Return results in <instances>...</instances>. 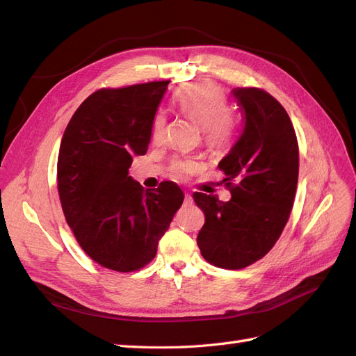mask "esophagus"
<instances>
[{"instance_id": "1", "label": "esophagus", "mask_w": 356, "mask_h": 356, "mask_svg": "<svg viewBox=\"0 0 356 356\" xmlns=\"http://www.w3.org/2000/svg\"><path fill=\"white\" fill-rule=\"evenodd\" d=\"M184 203L186 204H191L193 203V197L188 195V193H186V197H184Z\"/></svg>"}]
</instances>
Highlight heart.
Wrapping results in <instances>:
<instances>
[{
  "label": "heart",
  "mask_w": 356,
  "mask_h": 356,
  "mask_svg": "<svg viewBox=\"0 0 356 356\" xmlns=\"http://www.w3.org/2000/svg\"><path fill=\"white\" fill-rule=\"evenodd\" d=\"M177 104L182 114L203 129V135L211 147H220L227 143L232 134V120L227 114V101L224 92L215 83L197 81L186 86L177 92ZM165 115H156L153 123V139L160 143L165 136ZM197 165L191 160L177 161L174 165L175 175L188 177Z\"/></svg>",
  "instance_id": "heart-1"
}]
</instances>
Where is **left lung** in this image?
Masks as SVG:
<instances>
[{
    "label": "left lung",
    "instance_id": "8db88e82",
    "mask_svg": "<svg viewBox=\"0 0 356 356\" xmlns=\"http://www.w3.org/2000/svg\"><path fill=\"white\" fill-rule=\"evenodd\" d=\"M232 95L243 129L218 163L232 199L199 191L193 199L204 212L197 236L203 258L238 270L270 251L285 227L296 197L298 144L289 115L272 95L254 88H236Z\"/></svg>",
    "mask_w": 356,
    "mask_h": 356
}]
</instances>
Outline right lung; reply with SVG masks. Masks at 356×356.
<instances>
[{
    "label": "right lung",
    "instance_id": "1",
    "mask_svg": "<svg viewBox=\"0 0 356 356\" xmlns=\"http://www.w3.org/2000/svg\"><path fill=\"white\" fill-rule=\"evenodd\" d=\"M169 81L92 93L63 132L58 188L75 239L93 261L132 272L154 258L184 200L172 181L144 191L129 168L144 156Z\"/></svg>",
    "mask_w": 356,
    "mask_h": 356
}]
</instances>
